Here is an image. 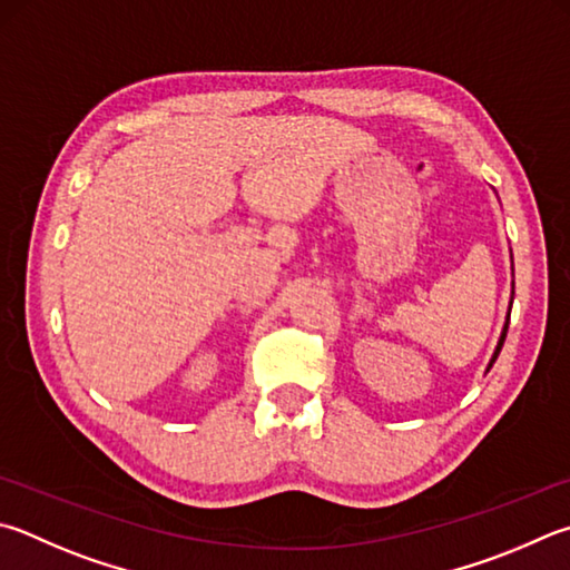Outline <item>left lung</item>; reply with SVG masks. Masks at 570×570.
Returning a JSON list of instances; mask_svg holds the SVG:
<instances>
[{
    "label": "left lung",
    "instance_id": "8db88e82",
    "mask_svg": "<svg viewBox=\"0 0 570 570\" xmlns=\"http://www.w3.org/2000/svg\"><path fill=\"white\" fill-rule=\"evenodd\" d=\"M509 318H511V314H509ZM509 318H505L503 334H501V338H499V346H495V351H493V358H491V364H489V368L493 366V361H495V358H499V354H501V348H503V341H505V331H509Z\"/></svg>",
    "mask_w": 570,
    "mask_h": 570
}]
</instances>
